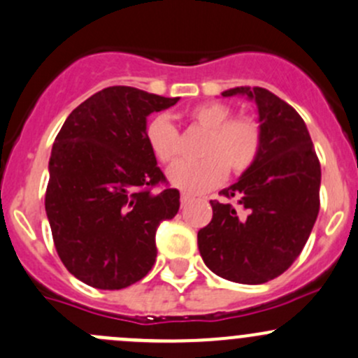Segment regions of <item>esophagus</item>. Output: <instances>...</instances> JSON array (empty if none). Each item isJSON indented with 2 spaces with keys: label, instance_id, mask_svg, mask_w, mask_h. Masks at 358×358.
Returning <instances> with one entry per match:
<instances>
[{
  "label": "esophagus",
  "instance_id": "esophagus-1",
  "mask_svg": "<svg viewBox=\"0 0 358 358\" xmlns=\"http://www.w3.org/2000/svg\"><path fill=\"white\" fill-rule=\"evenodd\" d=\"M189 201H190V196H189V194L183 192L182 197H180V203H182V206H185V204L189 203Z\"/></svg>",
  "mask_w": 358,
  "mask_h": 358
}]
</instances>
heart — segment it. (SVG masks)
<instances>
[{"mask_svg": "<svg viewBox=\"0 0 358 358\" xmlns=\"http://www.w3.org/2000/svg\"><path fill=\"white\" fill-rule=\"evenodd\" d=\"M231 118V110L222 103H203L189 110L187 119L208 136L201 148L199 162H178L168 173V180L176 189L189 194H201L213 189L224 180L225 171L241 175L255 162L262 145V131L252 117ZM148 148L162 164L176 161L180 138L168 117L159 115L145 129Z\"/></svg>", "mask_w": 358, "mask_h": 358, "instance_id": "obj_1", "label": "heart"}]
</instances>
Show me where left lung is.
Here are the masks:
<instances>
[{"instance_id":"1","label":"left lung","mask_w":358,"mask_h":358,"mask_svg":"<svg viewBox=\"0 0 358 358\" xmlns=\"http://www.w3.org/2000/svg\"><path fill=\"white\" fill-rule=\"evenodd\" d=\"M257 105L262 145L255 162L210 201L213 218L197 232L204 264L220 278L259 285L299 257L320 210V162L299 113L262 87H234Z\"/></svg>"}]
</instances>
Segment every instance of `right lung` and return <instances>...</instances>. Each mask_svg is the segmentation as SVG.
Segmentation results:
<instances>
[{
  "label": "right lung",
  "instance_id": "obj_1",
  "mask_svg": "<svg viewBox=\"0 0 358 358\" xmlns=\"http://www.w3.org/2000/svg\"><path fill=\"white\" fill-rule=\"evenodd\" d=\"M178 99L106 87L62 124L48 161L45 211L55 250L80 282L126 289L154 266L155 232L178 213L180 192L152 190L166 178L145 129L150 113Z\"/></svg>",
  "mask_w": 358,
  "mask_h": 358
}]
</instances>
